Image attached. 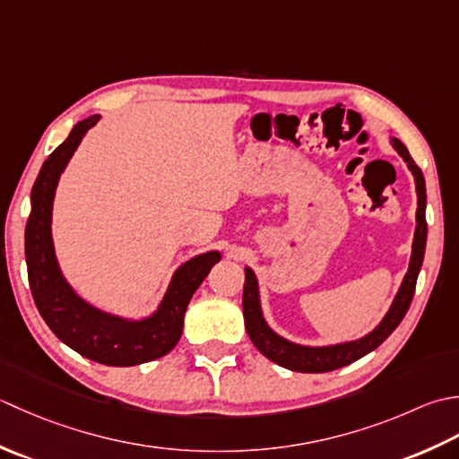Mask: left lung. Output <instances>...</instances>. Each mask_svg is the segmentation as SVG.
I'll list each match as a JSON object with an SVG mask.
<instances>
[{
    "label": "left lung",
    "mask_w": 459,
    "mask_h": 459,
    "mask_svg": "<svg viewBox=\"0 0 459 459\" xmlns=\"http://www.w3.org/2000/svg\"><path fill=\"white\" fill-rule=\"evenodd\" d=\"M390 144L394 151L402 156L406 162L408 170L414 176L416 184V195H418V208H416V230H414V241H412V255H410V264L404 279H402L400 289L396 297L392 299V305L388 307L386 315L382 321L374 326L370 333H367L360 339L334 342V344H321V347H313V344H299L285 339L279 333L271 329L264 307H261V293H259V281L255 271L246 267V285H243V319H246V329L251 342L255 349L273 360L275 364L295 372H329L347 367V364L362 359L364 354L372 352L380 347L392 331L396 329L400 321L404 319L410 303H412L416 279L420 269H422L424 251H426V238H428V223H426V180L424 174L416 162L410 156L408 148L400 143L398 138L390 136Z\"/></svg>",
    "instance_id": "8db88e82"
}]
</instances>
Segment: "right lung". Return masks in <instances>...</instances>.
Instances as JSON below:
<instances>
[{
  "label": "right lung",
  "instance_id": "right-lung-1",
  "mask_svg": "<svg viewBox=\"0 0 459 459\" xmlns=\"http://www.w3.org/2000/svg\"><path fill=\"white\" fill-rule=\"evenodd\" d=\"M100 120L92 115L43 162L31 190V216L25 226V261L37 311L61 342L107 367H136L170 352L182 336L184 315L195 289L221 259L218 249L194 255L174 271L160 303L151 315L133 319L82 299L63 275L53 243V200L61 174L81 140Z\"/></svg>",
  "mask_w": 459,
  "mask_h": 459
}]
</instances>
